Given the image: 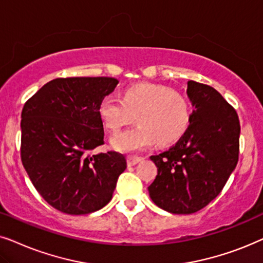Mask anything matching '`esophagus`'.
Masks as SVG:
<instances>
[{"instance_id": "34e87169", "label": "esophagus", "mask_w": 263, "mask_h": 263, "mask_svg": "<svg viewBox=\"0 0 263 263\" xmlns=\"http://www.w3.org/2000/svg\"><path fill=\"white\" fill-rule=\"evenodd\" d=\"M142 160H143L142 156H134V155L127 156V163H128V166H135L136 163H138L139 161H142Z\"/></svg>"}]
</instances>
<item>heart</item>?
I'll use <instances>...</instances> for the list:
<instances>
[{
    "label": "heart",
    "instance_id": "obj_1",
    "mask_svg": "<svg viewBox=\"0 0 263 263\" xmlns=\"http://www.w3.org/2000/svg\"><path fill=\"white\" fill-rule=\"evenodd\" d=\"M100 117L111 132H119L137 115L138 126L114 136L111 144L119 152L144 149L156 139L166 145L181 137L190 122L187 100L171 87L139 84L125 91L124 99L108 95L100 104Z\"/></svg>",
    "mask_w": 263,
    "mask_h": 263
}]
</instances>
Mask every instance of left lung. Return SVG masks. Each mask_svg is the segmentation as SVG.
Returning <instances> with one entry per match:
<instances>
[{
  "mask_svg": "<svg viewBox=\"0 0 263 263\" xmlns=\"http://www.w3.org/2000/svg\"><path fill=\"white\" fill-rule=\"evenodd\" d=\"M194 110L176 144L150 156L157 176L148 187L153 202L173 214H192L208 205L237 166L240 125L234 108L214 87L187 82Z\"/></svg>",
  "mask_w": 263,
  "mask_h": 263,
  "instance_id": "left-lung-1",
  "label": "left lung"
}]
</instances>
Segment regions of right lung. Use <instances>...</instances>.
<instances>
[{"label":"right lung","mask_w":263,"mask_h":263,"mask_svg":"<svg viewBox=\"0 0 263 263\" xmlns=\"http://www.w3.org/2000/svg\"><path fill=\"white\" fill-rule=\"evenodd\" d=\"M118 83L109 77L56 78L24 104L22 162L38 194L66 214L103 208L126 170L122 154L92 153L104 144L100 104Z\"/></svg>","instance_id":"right-lung-1"}]
</instances>
